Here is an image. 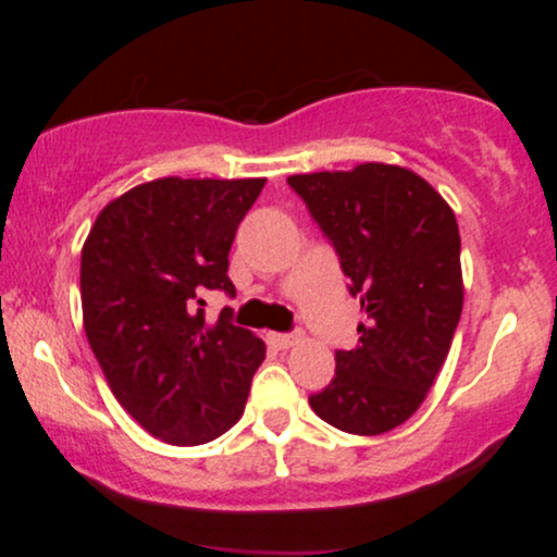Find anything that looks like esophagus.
<instances>
[{"label":"esophagus","instance_id":"obj_1","mask_svg":"<svg viewBox=\"0 0 557 557\" xmlns=\"http://www.w3.org/2000/svg\"><path fill=\"white\" fill-rule=\"evenodd\" d=\"M270 341L277 345V348H290V345L298 343V335H287V332H272Z\"/></svg>","mask_w":557,"mask_h":557}]
</instances>
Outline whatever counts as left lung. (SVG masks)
<instances>
[{"label": "left lung", "mask_w": 557, "mask_h": 557, "mask_svg": "<svg viewBox=\"0 0 557 557\" xmlns=\"http://www.w3.org/2000/svg\"><path fill=\"white\" fill-rule=\"evenodd\" d=\"M332 243L367 319L359 345L335 350V376L309 403L348 434L411 419L450 350L463 309L461 235L424 177L367 162L350 172L287 177Z\"/></svg>", "instance_id": "obj_1"}]
</instances>
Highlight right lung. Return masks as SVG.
Segmentation results:
<instances>
[{"label":"right lung","mask_w":557,"mask_h":557,"mask_svg":"<svg viewBox=\"0 0 557 557\" xmlns=\"http://www.w3.org/2000/svg\"><path fill=\"white\" fill-rule=\"evenodd\" d=\"M264 177L136 185L101 209L81 251L83 327L114 398L170 445H203L243 417L264 343L203 314L235 296L227 253Z\"/></svg>","instance_id":"obj_1"}]
</instances>
